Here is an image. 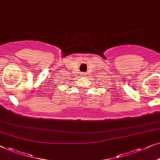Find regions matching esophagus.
I'll list each match as a JSON object with an SVG mask.
<instances>
[{
    "instance_id": "34e87169",
    "label": "esophagus",
    "mask_w": 160,
    "mask_h": 160,
    "mask_svg": "<svg viewBox=\"0 0 160 160\" xmlns=\"http://www.w3.org/2000/svg\"><path fill=\"white\" fill-rule=\"evenodd\" d=\"M82 75H85V74H83V73H82Z\"/></svg>"
}]
</instances>
